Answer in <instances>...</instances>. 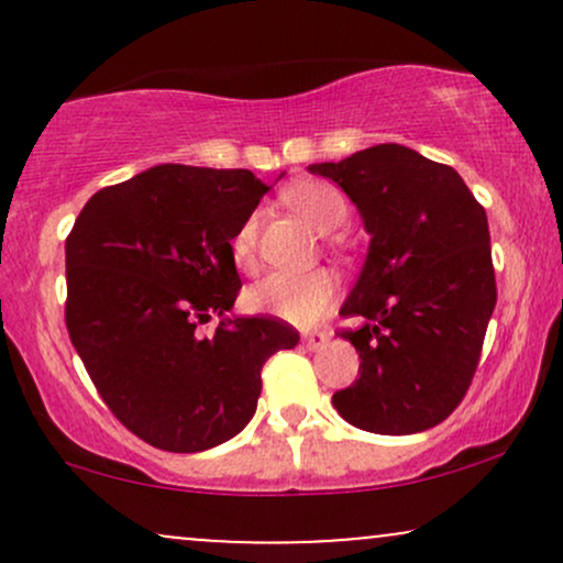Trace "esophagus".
<instances>
[{"label":"esophagus","instance_id":"obj_1","mask_svg":"<svg viewBox=\"0 0 563 563\" xmlns=\"http://www.w3.org/2000/svg\"><path fill=\"white\" fill-rule=\"evenodd\" d=\"M328 339H331V335H328L325 331H307V333H301V344L309 349V352H318V349H322L328 344Z\"/></svg>","mask_w":563,"mask_h":563}]
</instances>
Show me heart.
I'll use <instances>...</instances> for the list:
<instances>
[{"mask_svg": "<svg viewBox=\"0 0 563 563\" xmlns=\"http://www.w3.org/2000/svg\"><path fill=\"white\" fill-rule=\"evenodd\" d=\"M283 200L314 230L331 232L344 224L349 206L339 187L303 179L283 190ZM256 243H260V217L249 214L230 238V254L238 269L254 273ZM339 283L331 269H303V273H273L245 290V307L251 312L273 314L294 325H312L333 307Z\"/></svg>", "mask_w": 563, "mask_h": 563, "instance_id": "b5f03b06", "label": "heart"}]
</instances>
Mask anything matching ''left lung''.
I'll list each match as a JSON object with an SVG mask.
<instances>
[{"label":"left lung","instance_id":"1","mask_svg":"<svg viewBox=\"0 0 563 563\" xmlns=\"http://www.w3.org/2000/svg\"><path fill=\"white\" fill-rule=\"evenodd\" d=\"M309 172L333 179L371 232L341 331L360 378L333 394L341 418L373 434H416L466 397L497 301L484 206L452 166L405 145H373Z\"/></svg>","mask_w":563,"mask_h":563}]
</instances>
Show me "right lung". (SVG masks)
<instances>
[{
  "label": "right lung",
  "instance_id": "add662e5",
  "mask_svg": "<svg viewBox=\"0 0 563 563\" xmlns=\"http://www.w3.org/2000/svg\"><path fill=\"white\" fill-rule=\"evenodd\" d=\"M269 187L249 169L161 164L102 187L66 238V328L102 402L142 442L200 452L254 418L262 365L299 344L277 318H228L230 238ZM223 318L211 336L195 328Z\"/></svg>",
  "mask_w": 563,
  "mask_h": 563
}]
</instances>
